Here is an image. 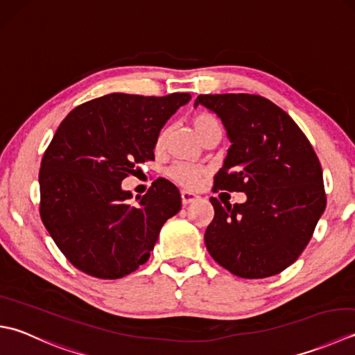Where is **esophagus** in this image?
I'll list each match as a JSON object with an SVG mask.
<instances>
[{
  "label": "esophagus",
  "instance_id": "1",
  "mask_svg": "<svg viewBox=\"0 0 355 355\" xmlns=\"http://www.w3.org/2000/svg\"><path fill=\"white\" fill-rule=\"evenodd\" d=\"M197 198H198L197 193L189 192V191H182V201H183V205H184V206H186V205H189V203H192V201H196Z\"/></svg>",
  "mask_w": 355,
  "mask_h": 355
}]
</instances>
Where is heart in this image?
I'll use <instances>...</instances> for the list:
<instances>
[{"mask_svg": "<svg viewBox=\"0 0 355 355\" xmlns=\"http://www.w3.org/2000/svg\"><path fill=\"white\" fill-rule=\"evenodd\" d=\"M191 123H192L193 130H196V134L200 137V140H203L206 135L212 134V132H215V130H221L217 118L207 112H196L191 118ZM168 138H169L168 128H163L158 132L155 137V150L157 152H162L166 148ZM205 173H206V171L203 168L189 164V163H175L173 166H171L168 171L169 178L184 187L197 186Z\"/></svg>", "mask_w": 355, "mask_h": 355, "instance_id": "1", "label": "heart"}]
</instances>
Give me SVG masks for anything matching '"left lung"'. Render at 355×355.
<instances>
[{
	"label": "left lung",
	"instance_id": "obj_1",
	"mask_svg": "<svg viewBox=\"0 0 355 355\" xmlns=\"http://www.w3.org/2000/svg\"><path fill=\"white\" fill-rule=\"evenodd\" d=\"M221 118L231 148L214 177V192H245L221 206L205 243L220 266L241 279H266L302 255L326 207L323 172L306 135L283 109L251 94L198 95Z\"/></svg>",
	"mask_w": 355,
	"mask_h": 355
}]
</instances>
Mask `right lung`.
Wrapping results in <instances>:
<instances>
[{
	"mask_svg": "<svg viewBox=\"0 0 355 355\" xmlns=\"http://www.w3.org/2000/svg\"><path fill=\"white\" fill-rule=\"evenodd\" d=\"M189 94H109L67 114L41 159L40 215L55 245L87 275L115 280L149 260L166 220L182 209L157 178L143 197L121 182L154 159L155 137Z\"/></svg>",
	"mask_w": 355,
	"mask_h": 355,
	"instance_id": "obj_1",
	"label": "right lung"
}]
</instances>
